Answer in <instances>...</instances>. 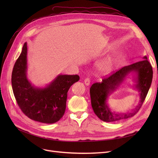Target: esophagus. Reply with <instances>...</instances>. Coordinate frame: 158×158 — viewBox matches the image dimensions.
Here are the masks:
<instances>
[{
  "label": "esophagus",
  "instance_id": "1",
  "mask_svg": "<svg viewBox=\"0 0 158 158\" xmlns=\"http://www.w3.org/2000/svg\"><path fill=\"white\" fill-rule=\"evenodd\" d=\"M84 83L87 85V86H88V85H89L90 84V80L89 78H85L84 80Z\"/></svg>",
  "mask_w": 158,
  "mask_h": 158
}]
</instances>
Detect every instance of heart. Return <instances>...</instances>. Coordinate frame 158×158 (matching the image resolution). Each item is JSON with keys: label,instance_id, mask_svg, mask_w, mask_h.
<instances>
[{"label": "heart", "instance_id": "heart-1", "mask_svg": "<svg viewBox=\"0 0 158 158\" xmlns=\"http://www.w3.org/2000/svg\"><path fill=\"white\" fill-rule=\"evenodd\" d=\"M114 60L112 56H107L99 60L95 64L96 69L100 73L107 74L113 69Z\"/></svg>", "mask_w": 158, "mask_h": 158}]
</instances>
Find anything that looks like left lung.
Listing matches in <instances>:
<instances>
[{
    "mask_svg": "<svg viewBox=\"0 0 158 158\" xmlns=\"http://www.w3.org/2000/svg\"><path fill=\"white\" fill-rule=\"evenodd\" d=\"M132 75L135 84L134 89L139 92L140 101L131 112L116 114L112 112L107 103L108 97L124 82L129 74ZM153 70L146 56L143 60L124 66L102 82L93 84L89 89L91 103L95 114L105 122H114L133 117L139 111L145 100L152 82Z\"/></svg>",
    "mask_w": 158,
    "mask_h": 158,
    "instance_id": "1",
    "label": "left lung"
}]
</instances>
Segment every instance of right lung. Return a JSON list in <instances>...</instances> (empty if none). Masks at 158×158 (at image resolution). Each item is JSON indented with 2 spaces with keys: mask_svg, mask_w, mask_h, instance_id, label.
Wrapping results in <instances>:
<instances>
[{
  "mask_svg": "<svg viewBox=\"0 0 158 158\" xmlns=\"http://www.w3.org/2000/svg\"><path fill=\"white\" fill-rule=\"evenodd\" d=\"M27 46L25 43L12 73V87L18 106L33 121L55 123L64 115L67 93L78 75L59 74L45 87L33 85L27 76Z\"/></svg>",
  "mask_w": 158,
  "mask_h": 158,
  "instance_id": "obj_1",
  "label": "right lung"
}]
</instances>
